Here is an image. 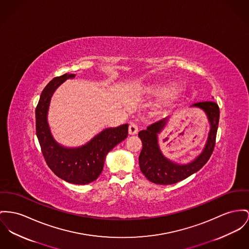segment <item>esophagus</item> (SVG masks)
<instances>
[{
  "label": "esophagus",
  "mask_w": 249,
  "mask_h": 249,
  "mask_svg": "<svg viewBox=\"0 0 249 249\" xmlns=\"http://www.w3.org/2000/svg\"><path fill=\"white\" fill-rule=\"evenodd\" d=\"M139 131V127H138V125H137V124H135V123H131L130 124H129V127H128V132L130 135H135V134H137Z\"/></svg>",
  "instance_id": "obj_1"
}]
</instances>
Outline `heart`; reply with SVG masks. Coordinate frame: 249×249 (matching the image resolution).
Returning <instances> with one entry per match:
<instances>
[{"instance_id":"1","label":"heart","mask_w":249,"mask_h":249,"mask_svg":"<svg viewBox=\"0 0 249 249\" xmlns=\"http://www.w3.org/2000/svg\"><path fill=\"white\" fill-rule=\"evenodd\" d=\"M175 88V85L172 83H156L153 84L147 88V92L151 95H166L168 94L171 90H173ZM178 93L174 92L173 94H171L170 99L175 100L177 98Z\"/></svg>"}]
</instances>
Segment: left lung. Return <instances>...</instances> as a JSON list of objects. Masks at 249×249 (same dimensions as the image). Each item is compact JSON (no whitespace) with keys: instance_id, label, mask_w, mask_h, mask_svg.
Wrapping results in <instances>:
<instances>
[{"instance_id":"obj_1","label":"left lung","mask_w":249,"mask_h":249,"mask_svg":"<svg viewBox=\"0 0 249 249\" xmlns=\"http://www.w3.org/2000/svg\"><path fill=\"white\" fill-rule=\"evenodd\" d=\"M192 107H199L205 111L209 119L211 129L208 141L201 154L188 164H178L165 158L159 146L158 134L164 128L168 117L156 122L145 130L139 132L142 142V149L139 157V164L142 173L151 182L160 185H169L181 181L199 171L210 160L214 146L219 124L220 110L215 102H198Z\"/></svg>"}]
</instances>
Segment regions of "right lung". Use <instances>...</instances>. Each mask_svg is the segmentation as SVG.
Returning a JSON list of instances; mask_svg holds the SVG:
<instances>
[{"label":"right lung","instance_id":"right-lung-1","mask_svg":"<svg viewBox=\"0 0 249 249\" xmlns=\"http://www.w3.org/2000/svg\"><path fill=\"white\" fill-rule=\"evenodd\" d=\"M74 76L65 73L54 77L44 88L36 108V132L45 161L54 175L67 182L84 185L98 178L107 153L127 137L128 124L106 128L80 147L67 148L57 143L47 122L51 97L59 85Z\"/></svg>","mask_w":249,"mask_h":249}]
</instances>
